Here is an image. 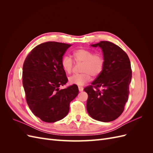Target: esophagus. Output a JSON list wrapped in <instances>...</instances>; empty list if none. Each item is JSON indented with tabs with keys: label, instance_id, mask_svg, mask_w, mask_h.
Segmentation results:
<instances>
[{
	"label": "esophagus",
	"instance_id": "obj_1",
	"mask_svg": "<svg viewBox=\"0 0 153 153\" xmlns=\"http://www.w3.org/2000/svg\"><path fill=\"white\" fill-rule=\"evenodd\" d=\"M78 90H79V91L80 92H82V91H83V90H84V88H83L82 87H78Z\"/></svg>",
	"mask_w": 153,
	"mask_h": 153
}]
</instances>
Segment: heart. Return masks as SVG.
<instances>
[{"mask_svg": "<svg viewBox=\"0 0 153 153\" xmlns=\"http://www.w3.org/2000/svg\"><path fill=\"white\" fill-rule=\"evenodd\" d=\"M73 57L76 62L82 63L80 67L81 73L75 74L69 78L71 84L82 85L89 82L91 75L93 77L99 76L105 65L103 55L99 53H94L86 48H80L73 52ZM61 65L66 73H71L74 66V62L71 57L64 56L61 60Z\"/></svg>", "mask_w": 153, "mask_h": 153, "instance_id": "b5f03b06", "label": "heart"}]
</instances>
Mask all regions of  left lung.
<instances>
[{"label": "left lung", "instance_id": "obj_1", "mask_svg": "<svg viewBox=\"0 0 153 153\" xmlns=\"http://www.w3.org/2000/svg\"><path fill=\"white\" fill-rule=\"evenodd\" d=\"M91 46L102 49L105 65L100 75L84 89L88 94L87 110L97 121H112L123 112L128 100L132 76L130 61L122 48L110 41Z\"/></svg>", "mask_w": 153, "mask_h": 153}]
</instances>
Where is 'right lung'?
I'll return each instance as SVG.
<instances>
[{
  "instance_id": "right-lung-1",
  "label": "right lung",
  "mask_w": 153,
  "mask_h": 153,
  "mask_svg": "<svg viewBox=\"0 0 153 153\" xmlns=\"http://www.w3.org/2000/svg\"><path fill=\"white\" fill-rule=\"evenodd\" d=\"M71 45L55 41L32 49L23 66V86L32 112L44 122L54 123L65 117L69 103L78 94L75 84L59 89L68 82L61 65L62 56Z\"/></svg>"
}]
</instances>
